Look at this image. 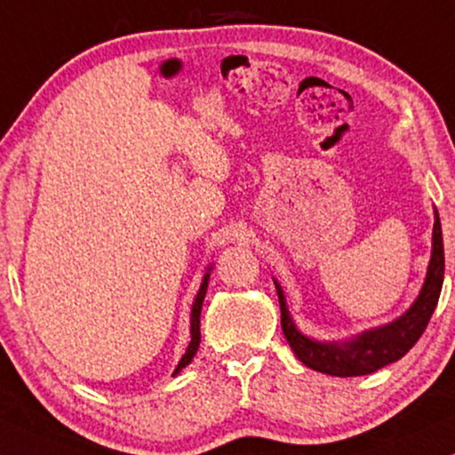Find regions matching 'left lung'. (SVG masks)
Returning <instances> with one entry per match:
<instances>
[{
	"label": "left lung",
	"mask_w": 455,
	"mask_h": 455,
	"mask_svg": "<svg viewBox=\"0 0 455 455\" xmlns=\"http://www.w3.org/2000/svg\"><path fill=\"white\" fill-rule=\"evenodd\" d=\"M445 257H443V235H441V221L435 211L433 226V252L428 263L427 279L419 298L400 319L387 323L383 327L363 331L350 341H316L298 331L291 321L290 310L285 307V296L282 285L275 279V290L282 308V329L285 339L300 363L308 369L325 372L333 377H360L371 375L383 366L400 360L412 347L431 321V315L439 302L441 285H443Z\"/></svg>",
	"instance_id": "left-lung-1"
}]
</instances>
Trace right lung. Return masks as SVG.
<instances>
[{
	"label": "right lung",
	"instance_id": "obj_1",
	"mask_svg": "<svg viewBox=\"0 0 455 455\" xmlns=\"http://www.w3.org/2000/svg\"><path fill=\"white\" fill-rule=\"evenodd\" d=\"M211 269L213 267H209L207 273H204L203 277V283H201V290H198V294L195 298V304H192V313H190V344L186 347L182 360H180L176 371H173V375H178L180 371L186 369L192 363V358H195V354L198 350V344H201V308H203V300H204V294H207V285H209V275H211Z\"/></svg>",
	"mask_w": 455,
	"mask_h": 455
}]
</instances>
